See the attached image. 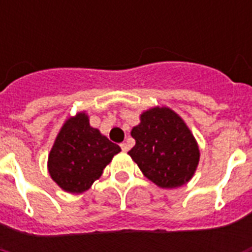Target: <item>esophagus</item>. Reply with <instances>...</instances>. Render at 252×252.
<instances>
[{"label": "esophagus", "instance_id": "obj_1", "mask_svg": "<svg viewBox=\"0 0 252 252\" xmlns=\"http://www.w3.org/2000/svg\"><path fill=\"white\" fill-rule=\"evenodd\" d=\"M120 148H122L123 152H128V149H129V146H128L126 142H122V144H120Z\"/></svg>", "mask_w": 252, "mask_h": 252}]
</instances>
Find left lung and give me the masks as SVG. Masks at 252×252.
<instances>
[{
    "mask_svg": "<svg viewBox=\"0 0 252 252\" xmlns=\"http://www.w3.org/2000/svg\"><path fill=\"white\" fill-rule=\"evenodd\" d=\"M130 134L136 145L128 154L148 179L162 188L180 187L191 179L199 163V148L174 111L166 107L146 111Z\"/></svg>",
    "mask_w": 252,
    "mask_h": 252,
    "instance_id": "obj_1",
    "label": "left lung"
}]
</instances>
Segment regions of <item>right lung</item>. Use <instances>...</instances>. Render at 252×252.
Returning <instances> with one entry per match:
<instances>
[{"instance_id": "1", "label": "right lung", "mask_w": 252, "mask_h": 252, "mask_svg": "<svg viewBox=\"0 0 252 252\" xmlns=\"http://www.w3.org/2000/svg\"><path fill=\"white\" fill-rule=\"evenodd\" d=\"M120 146L91 128L85 114L69 119L57 134L48 157V171L63 189L81 193L99 179Z\"/></svg>"}]
</instances>
